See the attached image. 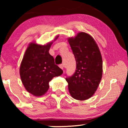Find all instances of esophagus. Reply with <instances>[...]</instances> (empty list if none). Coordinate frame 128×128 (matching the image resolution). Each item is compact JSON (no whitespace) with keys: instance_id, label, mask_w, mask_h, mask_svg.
I'll list each match as a JSON object with an SVG mask.
<instances>
[{"instance_id":"34e87169","label":"esophagus","mask_w":128,"mask_h":128,"mask_svg":"<svg viewBox=\"0 0 128 128\" xmlns=\"http://www.w3.org/2000/svg\"><path fill=\"white\" fill-rule=\"evenodd\" d=\"M59 67L61 69H64V64H60L59 65Z\"/></svg>"}]
</instances>
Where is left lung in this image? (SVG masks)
<instances>
[{
    "label": "left lung",
    "mask_w": 128,
    "mask_h": 128,
    "mask_svg": "<svg viewBox=\"0 0 128 128\" xmlns=\"http://www.w3.org/2000/svg\"><path fill=\"white\" fill-rule=\"evenodd\" d=\"M68 42L76 62L74 73L66 78L69 92L75 99L86 100L94 94L102 77L100 52L92 36L84 32Z\"/></svg>",
    "instance_id": "obj_1"
}]
</instances>
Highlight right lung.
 I'll use <instances>...</instances> for the list:
<instances>
[{
	"label": "right lung",
	"instance_id": "add662e5",
	"mask_svg": "<svg viewBox=\"0 0 128 128\" xmlns=\"http://www.w3.org/2000/svg\"><path fill=\"white\" fill-rule=\"evenodd\" d=\"M58 37L56 36L55 40ZM52 43L41 46L31 43L21 62V81L26 90L35 96L44 94L49 88V82L54 77L59 76L63 73L55 64L53 56L49 54Z\"/></svg>",
	"mask_w": 128,
	"mask_h": 128
}]
</instances>
